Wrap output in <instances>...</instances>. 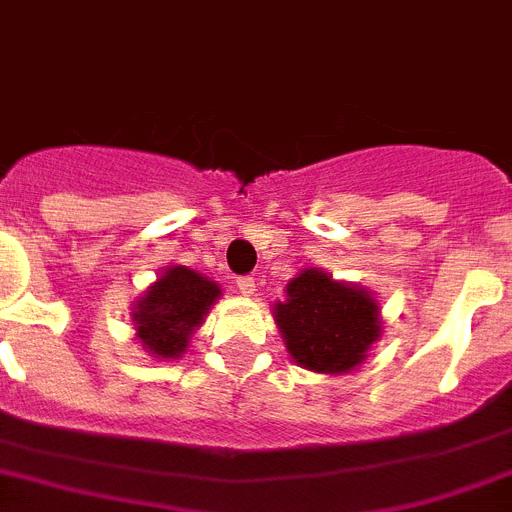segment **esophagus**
<instances>
[{
    "label": "esophagus",
    "instance_id": "1",
    "mask_svg": "<svg viewBox=\"0 0 512 512\" xmlns=\"http://www.w3.org/2000/svg\"><path fill=\"white\" fill-rule=\"evenodd\" d=\"M235 285H238V290L243 292L246 298H251L253 292H256V279L253 277H238V282H235Z\"/></svg>",
    "mask_w": 512,
    "mask_h": 512
}]
</instances>
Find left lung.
Returning <instances> with one entry per match:
<instances>
[{
  "mask_svg": "<svg viewBox=\"0 0 512 512\" xmlns=\"http://www.w3.org/2000/svg\"><path fill=\"white\" fill-rule=\"evenodd\" d=\"M274 303L272 316L287 352L300 368L323 375L352 373L368 360L383 334L381 305L373 292L339 282L321 269H303Z\"/></svg>",
  "mask_w": 512,
  "mask_h": 512,
  "instance_id": "1",
  "label": "left lung"
}]
</instances>
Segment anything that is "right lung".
<instances>
[{
	"label": "right lung",
	"instance_id": "right-lung-1",
	"mask_svg": "<svg viewBox=\"0 0 512 512\" xmlns=\"http://www.w3.org/2000/svg\"><path fill=\"white\" fill-rule=\"evenodd\" d=\"M220 295L214 279L189 266H168L131 305L137 342L155 360H178L186 355L191 334L202 326Z\"/></svg>",
	"mask_w": 512,
	"mask_h": 512
}]
</instances>
